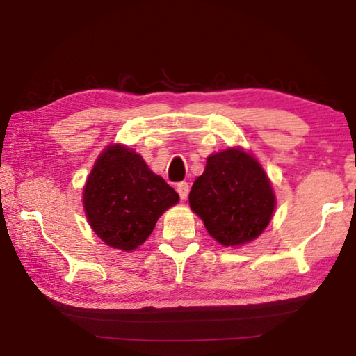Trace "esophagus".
I'll return each mask as SVG.
<instances>
[{"label":"esophagus","instance_id":"1","mask_svg":"<svg viewBox=\"0 0 356 356\" xmlns=\"http://www.w3.org/2000/svg\"><path fill=\"white\" fill-rule=\"evenodd\" d=\"M188 191H191V187H188V184L186 183V181H183V183H178V184H177V192H178L181 200H186V198H187Z\"/></svg>","mask_w":356,"mask_h":356}]
</instances>
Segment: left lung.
Listing matches in <instances>:
<instances>
[{
  "label": "left lung",
  "instance_id": "left-lung-1",
  "mask_svg": "<svg viewBox=\"0 0 356 356\" xmlns=\"http://www.w3.org/2000/svg\"><path fill=\"white\" fill-rule=\"evenodd\" d=\"M188 202L209 235L229 248L250 243L263 234L272 218L275 193L261 164L238 147L207 158Z\"/></svg>",
  "mask_w": 356,
  "mask_h": 356
}]
</instances>
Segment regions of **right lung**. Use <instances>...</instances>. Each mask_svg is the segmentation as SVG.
Listing matches in <instances>:
<instances>
[{"label": "right lung", "instance_id": "obj_1", "mask_svg": "<svg viewBox=\"0 0 356 356\" xmlns=\"http://www.w3.org/2000/svg\"><path fill=\"white\" fill-rule=\"evenodd\" d=\"M179 201L141 155L107 146L84 186L83 204L93 232L111 248L130 252L150 236L159 216Z\"/></svg>", "mask_w": 356, "mask_h": 356}]
</instances>
